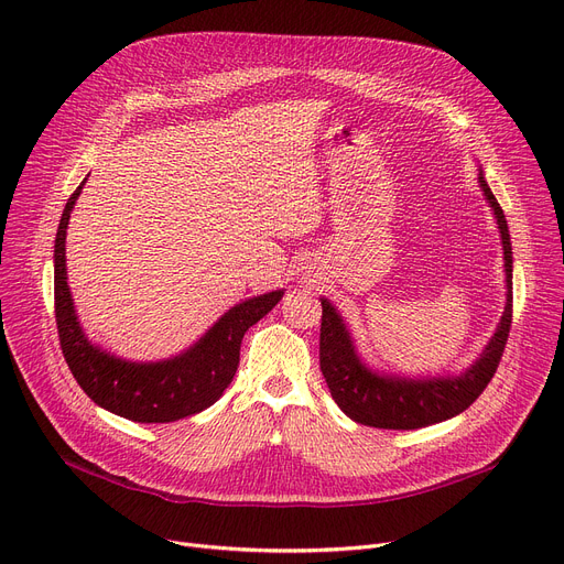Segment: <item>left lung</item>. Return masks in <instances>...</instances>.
I'll return each instance as SVG.
<instances>
[{"instance_id":"obj_1","label":"left lung","mask_w":564,"mask_h":564,"mask_svg":"<svg viewBox=\"0 0 564 564\" xmlns=\"http://www.w3.org/2000/svg\"><path fill=\"white\" fill-rule=\"evenodd\" d=\"M478 183L500 232L502 262H506V311L498 319L494 336L468 368L457 375L427 377L377 370L364 361L340 311L327 297H319V370L332 398L354 423L381 430H419L434 425L468 409L491 381L512 324V242L506 215L485 181L482 166H478Z\"/></svg>"}]
</instances>
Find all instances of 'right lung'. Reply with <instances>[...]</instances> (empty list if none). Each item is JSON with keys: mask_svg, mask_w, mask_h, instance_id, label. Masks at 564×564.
<instances>
[{"mask_svg": "<svg viewBox=\"0 0 564 564\" xmlns=\"http://www.w3.org/2000/svg\"><path fill=\"white\" fill-rule=\"evenodd\" d=\"M84 183L68 198L54 240V313L64 359L82 391L116 416L134 423H173L194 416L224 395L240 366L245 334L281 302L285 290L235 304L175 357L160 361L116 357L84 334L68 285L66 232Z\"/></svg>", "mask_w": 564, "mask_h": 564, "instance_id": "right-lung-1", "label": "right lung"}]
</instances>
